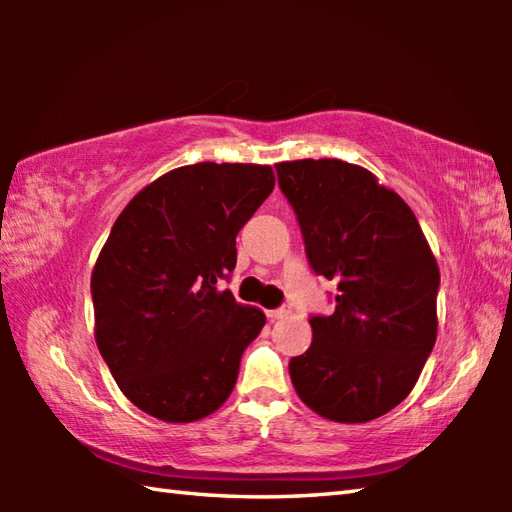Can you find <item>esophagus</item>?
Wrapping results in <instances>:
<instances>
[{"label": "esophagus", "instance_id": "34e87169", "mask_svg": "<svg viewBox=\"0 0 512 512\" xmlns=\"http://www.w3.org/2000/svg\"><path fill=\"white\" fill-rule=\"evenodd\" d=\"M291 314V305H282V307H277V309H273V311H268V316L271 318H287Z\"/></svg>", "mask_w": 512, "mask_h": 512}]
</instances>
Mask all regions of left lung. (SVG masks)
Returning <instances> with one entry per match:
<instances>
[{
	"mask_svg": "<svg viewBox=\"0 0 512 512\" xmlns=\"http://www.w3.org/2000/svg\"><path fill=\"white\" fill-rule=\"evenodd\" d=\"M275 169L311 268L339 289L289 361L293 388L327 420H375L406 400L436 343V257L411 207L368 169L334 158Z\"/></svg>",
	"mask_w": 512,
	"mask_h": 512,
	"instance_id": "1",
	"label": "left lung"
}]
</instances>
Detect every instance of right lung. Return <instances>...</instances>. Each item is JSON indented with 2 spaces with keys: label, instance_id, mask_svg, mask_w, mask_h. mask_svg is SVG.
<instances>
[{
  "label": "right lung",
  "instance_id": "obj_1",
  "mask_svg": "<svg viewBox=\"0 0 512 512\" xmlns=\"http://www.w3.org/2000/svg\"><path fill=\"white\" fill-rule=\"evenodd\" d=\"M273 187L266 164H187L117 216L92 271L94 339L137 409L194 422L230 397L266 316L219 280L235 271L239 230Z\"/></svg>",
  "mask_w": 512,
  "mask_h": 512
}]
</instances>
